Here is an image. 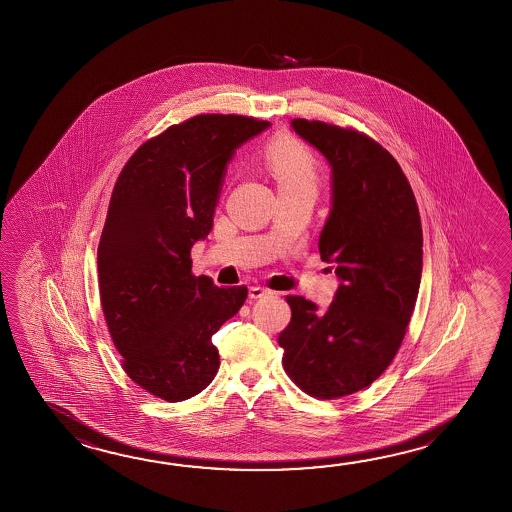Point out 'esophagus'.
I'll return each instance as SVG.
<instances>
[{
  "label": "esophagus",
  "mask_w": 512,
  "mask_h": 512,
  "mask_svg": "<svg viewBox=\"0 0 512 512\" xmlns=\"http://www.w3.org/2000/svg\"><path fill=\"white\" fill-rule=\"evenodd\" d=\"M268 293L270 292H268V290H264L261 286H251L248 295H250V299H261V297L268 295Z\"/></svg>",
  "instance_id": "34e87169"
}]
</instances>
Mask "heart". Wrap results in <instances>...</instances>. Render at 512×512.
<instances>
[{"mask_svg":"<svg viewBox=\"0 0 512 512\" xmlns=\"http://www.w3.org/2000/svg\"><path fill=\"white\" fill-rule=\"evenodd\" d=\"M262 164L279 193H310L319 188V169L312 151L293 136H279L262 153Z\"/></svg>","mask_w":512,"mask_h":512,"instance_id":"heart-1","label":"heart"}]
</instances>
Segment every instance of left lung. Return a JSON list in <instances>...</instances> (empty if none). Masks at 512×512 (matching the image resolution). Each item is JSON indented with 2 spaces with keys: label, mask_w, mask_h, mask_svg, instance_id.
<instances>
[{
  "label": "left lung",
  "mask_w": 512,
  "mask_h": 512,
  "mask_svg": "<svg viewBox=\"0 0 512 512\" xmlns=\"http://www.w3.org/2000/svg\"><path fill=\"white\" fill-rule=\"evenodd\" d=\"M292 129L332 167L319 253L339 288L326 310L286 297L282 366L306 394L335 399L372 385L396 357L418 299L423 230L405 173L376 140L303 118Z\"/></svg>",
  "instance_id": "left-lung-1"
}]
</instances>
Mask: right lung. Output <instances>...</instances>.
<instances>
[{
    "instance_id": "1",
    "label": "right lung",
    "mask_w": 512,
    "mask_h": 512,
    "mask_svg": "<svg viewBox=\"0 0 512 512\" xmlns=\"http://www.w3.org/2000/svg\"><path fill=\"white\" fill-rule=\"evenodd\" d=\"M270 122L199 115L136 149L116 180L98 244L105 323L127 376L169 403L197 396L219 370L211 335L239 312L246 286L191 273L208 239L226 169Z\"/></svg>"
}]
</instances>
